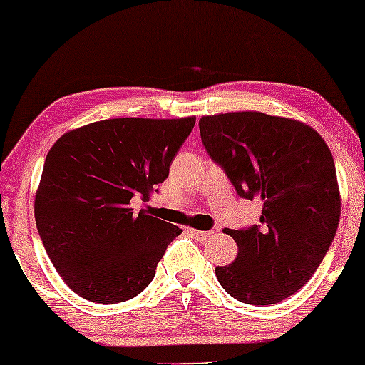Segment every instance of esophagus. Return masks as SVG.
Here are the masks:
<instances>
[{"instance_id": "34e87169", "label": "esophagus", "mask_w": 365, "mask_h": 365, "mask_svg": "<svg viewBox=\"0 0 365 365\" xmlns=\"http://www.w3.org/2000/svg\"><path fill=\"white\" fill-rule=\"evenodd\" d=\"M190 234L194 235L195 239H199V241H206V239H210L211 235L215 234L213 230H197V228H190Z\"/></svg>"}]
</instances>
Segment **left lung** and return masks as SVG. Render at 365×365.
<instances>
[{"label":"left lung","instance_id":"1","mask_svg":"<svg viewBox=\"0 0 365 365\" xmlns=\"http://www.w3.org/2000/svg\"><path fill=\"white\" fill-rule=\"evenodd\" d=\"M199 131L237 194L262 201V225L225 228L239 253L216 267L218 282L247 305L282 302L314 275L338 228L341 195L329 147L305 123L256 110L202 115Z\"/></svg>","mask_w":365,"mask_h":365}]
</instances>
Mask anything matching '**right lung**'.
<instances>
[{"mask_svg":"<svg viewBox=\"0 0 365 365\" xmlns=\"http://www.w3.org/2000/svg\"><path fill=\"white\" fill-rule=\"evenodd\" d=\"M195 118H118L67 131L51 145L34 199L41 241L63 282L95 303L142 293L182 228L131 201L170 175Z\"/></svg>","mask_w":365,"mask_h":365,"instance_id":"obj_1","label":"right lung"}]
</instances>
